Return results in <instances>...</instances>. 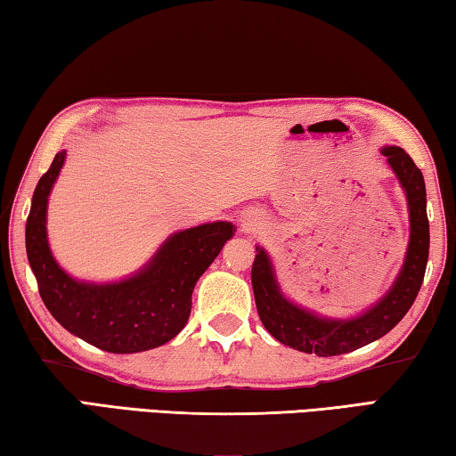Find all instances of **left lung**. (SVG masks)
<instances>
[{"label": "left lung", "mask_w": 456, "mask_h": 456, "mask_svg": "<svg viewBox=\"0 0 456 456\" xmlns=\"http://www.w3.org/2000/svg\"><path fill=\"white\" fill-rule=\"evenodd\" d=\"M382 152L406 191L408 211H411V243L396 283L372 310L354 320H323L293 305L277 288L267 253L257 247L251 267V285L259 320L264 322L269 334L293 350L318 354V356H339L358 350L388 334L404 318L419 296L430 245L427 189L420 168L414 165L411 154L398 146H386Z\"/></svg>", "instance_id": "obj_1"}]
</instances>
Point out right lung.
Returning a JSON list of instances; mask_svg holds the SVG:
<instances>
[{
	"mask_svg": "<svg viewBox=\"0 0 456 456\" xmlns=\"http://www.w3.org/2000/svg\"><path fill=\"white\" fill-rule=\"evenodd\" d=\"M66 151L53 157L34 191L26 221V251L48 312L70 334L112 354L159 348L184 328L195 283L219 256L235 227L207 223L175 233L141 273L120 283L92 285L72 280L53 261L45 237L48 195Z\"/></svg>",
	"mask_w": 456,
	"mask_h": 456,
	"instance_id": "add662e5",
	"label": "right lung"
}]
</instances>
